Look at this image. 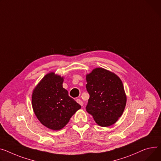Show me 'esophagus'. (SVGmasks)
<instances>
[{
    "label": "esophagus",
    "mask_w": 161,
    "mask_h": 161,
    "mask_svg": "<svg viewBox=\"0 0 161 161\" xmlns=\"http://www.w3.org/2000/svg\"><path fill=\"white\" fill-rule=\"evenodd\" d=\"M76 102H78V103H79L80 105H81V106L83 105V101H82L81 100L79 99V98L76 100Z\"/></svg>",
    "instance_id": "34e87169"
}]
</instances>
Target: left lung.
<instances>
[{
  "mask_svg": "<svg viewBox=\"0 0 161 161\" xmlns=\"http://www.w3.org/2000/svg\"><path fill=\"white\" fill-rule=\"evenodd\" d=\"M86 89L90 98L86 111L102 127L114 124L122 116L126 96L121 80L114 73L96 68L86 76Z\"/></svg>",
  "mask_w": 161,
  "mask_h": 161,
  "instance_id": "obj_1",
  "label": "left lung"
}]
</instances>
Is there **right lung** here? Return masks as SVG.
<instances>
[{
  "mask_svg": "<svg viewBox=\"0 0 161 161\" xmlns=\"http://www.w3.org/2000/svg\"><path fill=\"white\" fill-rule=\"evenodd\" d=\"M63 78L51 72L42 79L32 94V108L37 118L53 130L62 129L81 108L63 88Z\"/></svg>",
  "mask_w": 161,
  "mask_h": 161,
  "instance_id": "obj_1",
  "label": "right lung"
}]
</instances>
